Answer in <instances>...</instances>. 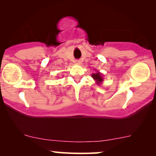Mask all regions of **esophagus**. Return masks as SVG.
I'll return each mask as SVG.
<instances>
[{
  "label": "esophagus",
  "mask_w": 156,
  "mask_h": 156,
  "mask_svg": "<svg viewBox=\"0 0 156 156\" xmlns=\"http://www.w3.org/2000/svg\"><path fill=\"white\" fill-rule=\"evenodd\" d=\"M76 63L77 64H81V61L79 60V59L76 60Z\"/></svg>",
  "instance_id": "esophagus-1"
}]
</instances>
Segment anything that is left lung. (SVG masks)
Segmentation results:
<instances>
[{
    "label": "left lung",
    "mask_w": 156,
    "mask_h": 156,
    "mask_svg": "<svg viewBox=\"0 0 156 156\" xmlns=\"http://www.w3.org/2000/svg\"><path fill=\"white\" fill-rule=\"evenodd\" d=\"M92 77L93 78H94V80H95L97 84H98V85L101 84L102 82L103 81V75H102L100 72H98V71H97L96 73H94V74H92Z\"/></svg>",
    "instance_id": "left-lung-1"
}]
</instances>
